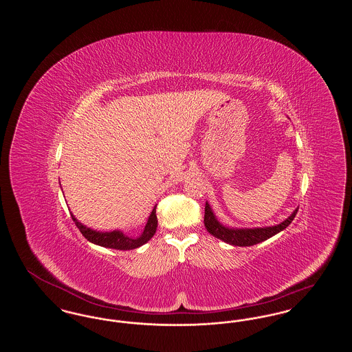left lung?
<instances>
[{
	"label": "left lung",
	"instance_id": "obj_1",
	"mask_svg": "<svg viewBox=\"0 0 352 352\" xmlns=\"http://www.w3.org/2000/svg\"><path fill=\"white\" fill-rule=\"evenodd\" d=\"M298 208L294 210V212L286 219L283 223L272 227H265V228H245V230H234V228H227L219 223L210 204L206 203L204 207V226L207 231L212 236L218 237L223 240L224 243H228L231 245H237V247H251L254 244H258L269 237L278 234L280 231L285 230L292 220L296 218Z\"/></svg>",
	"mask_w": 352,
	"mask_h": 352
}]
</instances>
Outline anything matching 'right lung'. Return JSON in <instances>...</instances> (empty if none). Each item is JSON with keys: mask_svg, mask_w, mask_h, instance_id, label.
<instances>
[{"mask_svg": "<svg viewBox=\"0 0 352 352\" xmlns=\"http://www.w3.org/2000/svg\"><path fill=\"white\" fill-rule=\"evenodd\" d=\"M155 207L151 211V217L148 219V223L145 226L144 232L137 239L128 237V236H125V234L120 232V231L96 232V231H94L91 228H87L82 223H79L74 215H71V218L75 221L76 227L79 228V231L82 232V234L88 241H91L94 244H98V245H101V247H105V248L120 250V251H129V250H134V248H138V247L144 245L145 243H148L151 240L153 234H155L157 226H158V220H157V215H155Z\"/></svg>", "mask_w": 352, "mask_h": 352, "instance_id": "right-lung-1", "label": "right lung"}]
</instances>
